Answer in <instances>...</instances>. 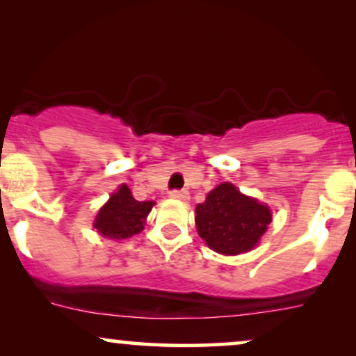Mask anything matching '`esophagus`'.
<instances>
[{
    "label": "esophagus",
    "instance_id": "34e87169",
    "mask_svg": "<svg viewBox=\"0 0 356 356\" xmlns=\"http://www.w3.org/2000/svg\"><path fill=\"white\" fill-rule=\"evenodd\" d=\"M169 195L172 199H177V201H189V192H187V191L174 189V191L169 192Z\"/></svg>",
    "mask_w": 356,
    "mask_h": 356
}]
</instances>
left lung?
I'll use <instances>...</instances> for the list:
<instances>
[{
    "label": "left lung",
    "mask_w": 356,
    "mask_h": 356,
    "mask_svg": "<svg viewBox=\"0 0 356 356\" xmlns=\"http://www.w3.org/2000/svg\"><path fill=\"white\" fill-rule=\"evenodd\" d=\"M269 222V207L241 194L229 182L219 184L195 207L199 236L220 254H241L252 249Z\"/></svg>",
    "instance_id": "obj_1"
}]
</instances>
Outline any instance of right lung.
Listing matches in <instances>:
<instances>
[{
  "label": "right lung",
  "mask_w": 356,
  "mask_h": 356,
  "mask_svg": "<svg viewBox=\"0 0 356 356\" xmlns=\"http://www.w3.org/2000/svg\"><path fill=\"white\" fill-rule=\"evenodd\" d=\"M154 204V201L140 202L134 199L132 192L124 184L99 211L93 227L105 238L127 239L144 229V222Z\"/></svg>",
  "instance_id": "1"
}]
</instances>
